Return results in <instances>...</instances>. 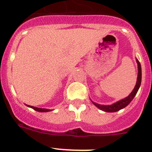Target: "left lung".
Masks as SVG:
<instances>
[{"mask_svg": "<svg viewBox=\"0 0 152 152\" xmlns=\"http://www.w3.org/2000/svg\"><path fill=\"white\" fill-rule=\"evenodd\" d=\"M137 64H138V68H139V73H138V78H137V82L135 86V88L133 89L132 92L125 99H123L122 100H119V101L116 102V103H113L112 105L110 106H104V105H100V104H97V103H95V106L96 107L101 110L105 111V112H109V113H113L116 112V111L121 110V109L124 108L126 106L128 105L129 103L133 100V98L135 97V96L136 95L137 92L139 91V87L141 85V81H142V68H141V64L139 63V60H136Z\"/></svg>", "mask_w": 152, "mask_h": 152, "instance_id": "1", "label": "left lung"}]
</instances>
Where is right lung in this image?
Wrapping results in <instances>:
<instances>
[{
    "mask_svg": "<svg viewBox=\"0 0 152 152\" xmlns=\"http://www.w3.org/2000/svg\"><path fill=\"white\" fill-rule=\"evenodd\" d=\"M28 107H31V108H33V110H36V111H38V112H48V111H49V110H47V109L37 108V107H32V106H28Z\"/></svg>",
    "mask_w": 152,
    "mask_h": 152,
    "instance_id": "add662e5",
    "label": "right lung"
}]
</instances>
